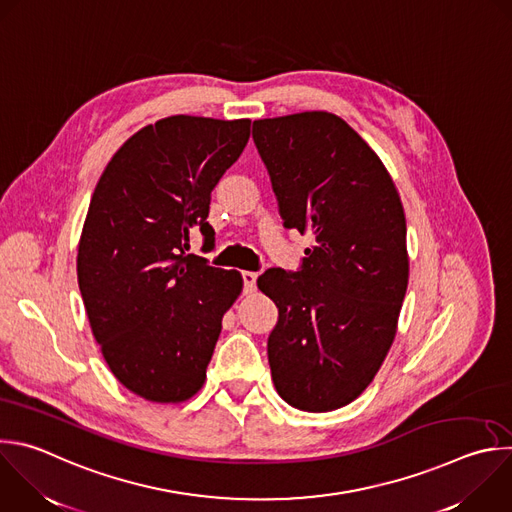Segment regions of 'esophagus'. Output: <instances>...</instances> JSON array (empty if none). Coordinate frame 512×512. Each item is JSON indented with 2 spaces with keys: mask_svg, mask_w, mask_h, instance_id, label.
Instances as JSON below:
<instances>
[{
  "mask_svg": "<svg viewBox=\"0 0 512 512\" xmlns=\"http://www.w3.org/2000/svg\"><path fill=\"white\" fill-rule=\"evenodd\" d=\"M243 283H245V293H253L255 291V283H257V273L243 271Z\"/></svg>",
  "mask_w": 512,
  "mask_h": 512,
  "instance_id": "34e87169",
  "label": "esophagus"
}]
</instances>
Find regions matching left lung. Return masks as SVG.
Instances as JSON below:
<instances>
[{
	"instance_id": "8db88e82",
	"label": "left lung",
	"mask_w": 512,
	"mask_h": 512,
	"mask_svg": "<svg viewBox=\"0 0 512 512\" xmlns=\"http://www.w3.org/2000/svg\"><path fill=\"white\" fill-rule=\"evenodd\" d=\"M287 229L313 237L301 271L267 269L279 309L267 354L277 394L305 412L354 402L392 348L408 287L406 215L388 168L323 110L253 122Z\"/></svg>"
}]
</instances>
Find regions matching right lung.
<instances>
[{
	"mask_svg": "<svg viewBox=\"0 0 512 512\" xmlns=\"http://www.w3.org/2000/svg\"><path fill=\"white\" fill-rule=\"evenodd\" d=\"M251 120L177 114L132 134L94 189L78 243V285L94 339L132 394L179 404L205 384L239 271L187 255L215 241L211 193L241 156Z\"/></svg>",
	"mask_w": 512,
	"mask_h": 512,
	"instance_id": "obj_1",
	"label": "right lung"
}]
</instances>
